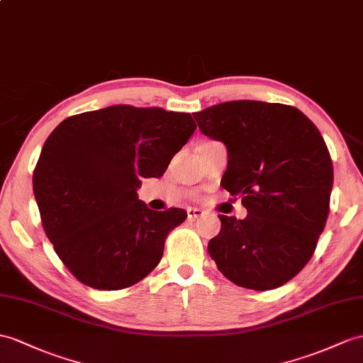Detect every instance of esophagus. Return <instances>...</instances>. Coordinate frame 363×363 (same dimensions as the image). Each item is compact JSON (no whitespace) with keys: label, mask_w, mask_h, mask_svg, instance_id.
Masks as SVG:
<instances>
[{"label":"esophagus","mask_w":363,"mask_h":363,"mask_svg":"<svg viewBox=\"0 0 363 363\" xmlns=\"http://www.w3.org/2000/svg\"><path fill=\"white\" fill-rule=\"evenodd\" d=\"M203 216V211L199 208H188V218L189 220H196Z\"/></svg>","instance_id":"obj_1"}]
</instances>
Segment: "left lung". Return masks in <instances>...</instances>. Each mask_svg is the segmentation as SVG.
Listing matches in <instances>:
<instances>
[{"label":"left lung","mask_w":363,"mask_h":363,"mask_svg":"<svg viewBox=\"0 0 363 363\" xmlns=\"http://www.w3.org/2000/svg\"><path fill=\"white\" fill-rule=\"evenodd\" d=\"M226 146L222 186L242 199L243 220L218 216L208 251L233 284L268 291L311 259L330 212L333 163L319 129L293 106L235 100L192 113Z\"/></svg>","instance_id":"8db88e82"}]
</instances>
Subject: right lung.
Returning a JSON list of instances; mask_svg holds the SVG:
<instances>
[{
    "label": "right lung",
    "mask_w": 363,
    "mask_h": 363,
    "mask_svg": "<svg viewBox=\"0 0 363 363\" xmlns=\"http://www.w3.org/2000/svg\"><path fill=\"white\" fill-rule=\"evenodd\" d=\"M197 125L191 113L108 106L69 117L41 149L33 194L44 233L82 284L132 286L162 260L180 208L152 211L138 200L141 179L162 177Z\"/></svg>",
    "instance_id": "1"
}]
</instances>
